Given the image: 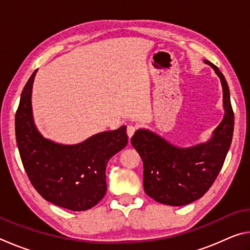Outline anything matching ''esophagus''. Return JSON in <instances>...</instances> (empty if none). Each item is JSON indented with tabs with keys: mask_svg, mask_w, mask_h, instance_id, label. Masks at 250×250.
Listing matches in <instances>:
<instances>
[{
	"mask_svg": "<svg viewBox=\"0 0 250 250\" xmlns=\"http://www.w3.org/2000/svg\"><path fill=\"white\" fill-rule=\"evenodd\" d=\"M135 131H137V126L133 125H128V128H126V134H128L129 138H131L134 134Z\"/></svg>",
	"mask_w": 250,
	"mask_h": 250,
	"instance_id": "obj_1",
	"label": "esophagus"
}]
</instances>
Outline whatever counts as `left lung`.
Wrapping results in <instances>:
<instances>
[{
  "label": "left lung",
  "instance_id": "8db88e82",
  "mask_svg": "<svg viewBox=\"0 0 250 250\" xmlns=\"http://www.w3.org/2000/svg\"><path fill=\"white\" fill-rule=\"evenodd\" d=\"M213 67L223 86L225 116L208 142L180 149L146 130H138L131 145L143 162V186L150 197L162 204L182 206L201 198L222 170L234 132V111L229 88L216 66Z\"/></svg>",
  "mask_w": 250,
  "mask_h": 250
}]
</instances>
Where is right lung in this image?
<instances>
[{"instance_id":"right-lung-1","label":"right lung","mask_w":250,"mask_h":250,"mask_svg":"<svg viewBox=\"0 0 250 250\" xmlns=\"http://www.w3.org/2000/svg\"><path fill=\"white\" fill-rule=\"evenodd\" d=\"M36 70L21 95L15 135L21 160L34 188L46 201L70 210H86L107 192L105 167L128 143L126 126L94 135L83 143L62 146L44 139L32 118L31 95Z\"/></svg>"}]
</instances>
